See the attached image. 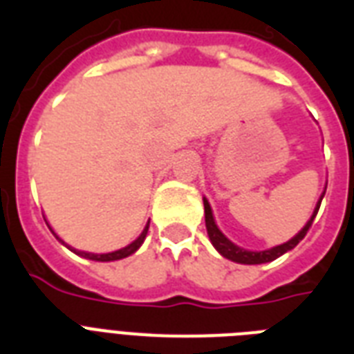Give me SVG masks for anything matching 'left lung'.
Segmentation results:
<instances>
[{
    "label": "left lung",
    "instance_id": "8db88e82",
    "mask_svg": "<svg viewBox=\"0 0 354 354\" xmlns=\"http://www.w3.org/2000/svg\"><path fill=\"white\" fill-rule=\"evenodd\" d=\"M325 194V193H324ZM324 194H322V198H319L318 205H316V209H314L313 216H310V221L307 222V226L303 227L301 232L297 233L294 239H290L288 242L285 244H281V246H275V248H270V250H264V252H248V250H242V248L235 246L232 241H227L226 236L222 235V232L216 227L215 221H213V213H211V207H209V202L204 198V211H205V227H207V235H209V241L213 242V246L218 250V252L224 255L226 259L230 261H235V263H241V264H261V263H270V261H274V259L281 257L283 253H286L288 250L292 248H296L299 244L303 236L307 235L308 227L313 226L314 222V216L318 215V209H319V204H322V200H324Z\"/></svg>",
    "mask_w": 354,
    "mask_h": 354
}]
</instances>
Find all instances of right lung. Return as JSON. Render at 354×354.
Returning a JSON list of instances; mask_svg holds the SVG:
<instances>
[{
    "label": "right lung",
    "mask_w": 354,
    "mask_h": 354,
    "mask_svg": "<svg viewBox=\"0 0 354 354\" xmlns=\"http://www.w3.org/2000/svg\"><path fill=\"white\" fill-rule=\"evenodd\" d=\"M147 232H149V224L145 226L143 233H141V235H139L138 239L132 242V244H128L127 248H121V250H118V252H112V253H101V255H99V253L79 252V250H73V248H71V250H73L77 255H82V257L91 259V261H104V263H106V261H118V259H124V257H128V255H132V253L136 252V250H138L141 244H143L145 236H147ZM57 239H58V236H57ZM58 241H60V239H58Z\"/></svg>",
    "instance_id": "right-lung-1"
}]
</instances>
